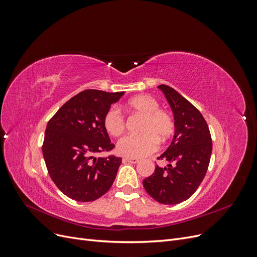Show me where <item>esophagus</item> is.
I'll list each match as a JSON object with an SVG mask.
<instances>
[{
  "mask_svg": "<svg viewBox=\"0 0 257 257\" xmlns=\"http://www.w3.org/2000/svg\"><path fill=\"white\" fill-rule=\"evenodd\" d=\"M125 162H130V163H133V164H136V163L139 162V159H136V158H130V157H126L123 159Z\"/></svg>",
  "mask_w": 257,
  "mask_h": 257,
  "instance_id": "obj_1",
  "label": "esophagus"
}]
</instances>
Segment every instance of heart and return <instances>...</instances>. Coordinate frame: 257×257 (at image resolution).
I'll return each mask as SVG.
<instances>
[{
	"label": "heart",
	"mask_w": 257,
	"mask_h": 257,
	"mask_svg": "<svg viewBox=\"0 0 257 257\" xmlns=\"http://www.w3.org/2000/svg\"><path fill=\"white\" fill-rule=\"evenodd\" d=\"M128 111L144 115L138 135L122 137L116 144V151L124 157L143 158L158 149L159 143L165 144L173 137L176 123L173 114L160 108L159 100L149 95L141 94L130 98L125 104ZM103 124L111 136L121 135L125 130V116L116 107H111L104 115Z\"/></svg>",
	"instance_id": "b5f03b06"
}]
</instances>
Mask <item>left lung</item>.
I'll return each instance as SVG.
<instances>
[{
    "label": "left lung",
    "mask_w": 257,
    "mask_h": 257,
    "mask_svg": "<svg viewBox=\"0 0 257 257\" xmlns=\"http://www.w3.org/2000/svg\"><path fill=\"white\" fill-rule=\"evenodd\" d=\"M174 111L176 132L168 149L158 158L168 162L155 166L143 181L149 195L161 204L176 205L190 198L204 180L212 152V139L205 118L188 99L166 84L158 87Z\"/></svg>",
    "instance_id": "obj_1"
}]
</instances>
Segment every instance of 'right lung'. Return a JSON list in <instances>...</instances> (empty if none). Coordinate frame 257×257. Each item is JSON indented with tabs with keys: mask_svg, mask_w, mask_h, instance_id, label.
<instances>
[{
	"mask_svg": "<svg viewBox=\"0 0 257 257\" xmlns=\"http://www.w3.org/2000/svg\"><path fill=\"white\" fill-rule=\"evenodd\" d=\"M123 93L81 91L49 120L43 143L44 160L52 181L67 197L87 203L111 188L121 159L93 155L113 149L103 119Z\"/></svg>",
	"mask_w": 257,
	"mask_h": 257,
	"instance_id": "obj_1",
	"label": "right lung"
}]
</instances>
